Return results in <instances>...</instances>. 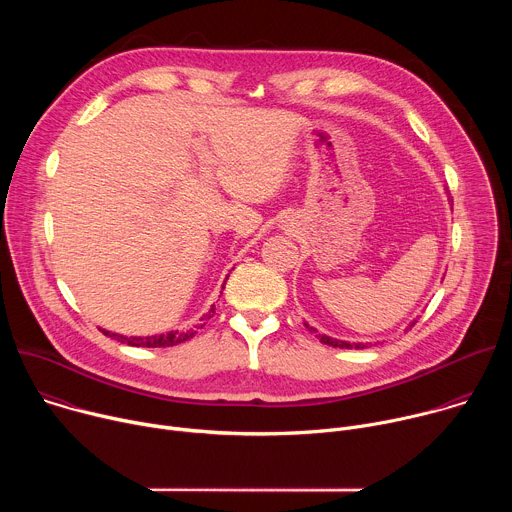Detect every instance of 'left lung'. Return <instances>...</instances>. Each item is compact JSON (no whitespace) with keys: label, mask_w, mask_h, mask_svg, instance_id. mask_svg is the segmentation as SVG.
Returning <instances> with one entry per match:
<instances>
[{"label":"left lung","mask_w":512,"mask_h":512,"mask_svg":"<svg viewBox=\"0 0 512 512\" xmlns=\"http://www.w3.org/2000/svg\"><path fill=\"white\" fill-rule=\"evenodd\" d=\"M448 194V200L452 202V198H450V192H446ZM417 320H413L411 324H409V328L415 324ZM306 324V328L310 330V332H316V336L320 338V342H324V344H328V346H334V348H369V346H373L371 342H346V340H338V338H332V336H326V334H320L314 326H310L308 322H304ZM377 344V342H375Z\"/></svg>","instance_id":"left-lung-1"}]
</instances>
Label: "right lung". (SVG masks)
<instances>
[{
    "label": "right lung",
    "instance_id": "obj_1",
    "mask_svg": "<svg viewBox=\"0 0 512 512\" xmlns=\"http://www.w3.org/2000/svg\"><path fill=\"white\" fill-rule=\"evenodd\" d=\"M235 269V267H233ZM227 283V279H225ZM225 289V285H223ZM214 312V306L200 318V324L194 326V328H188V330H170V332H164V334H154V336H123V334H117V332H109L105 328H99L105 336L109 338H115L119 340L121 344H129V346H143V348H162V346H176L180 342H186L190 340L198 328H204V320L210 318V314Z\"/></svg>",
    "mask_w": 512,
    "mask_h": 512
}]
</instances>
